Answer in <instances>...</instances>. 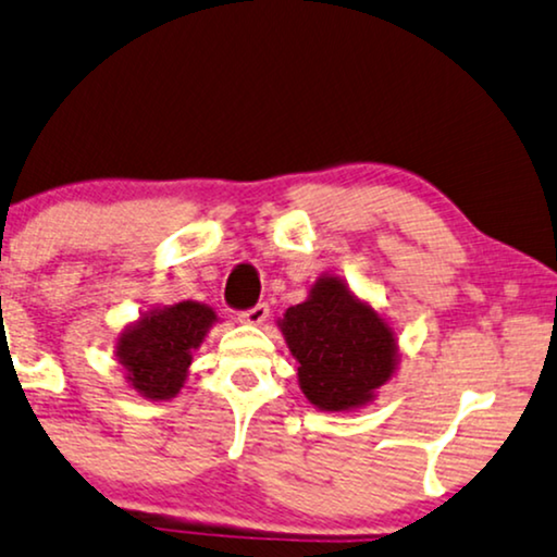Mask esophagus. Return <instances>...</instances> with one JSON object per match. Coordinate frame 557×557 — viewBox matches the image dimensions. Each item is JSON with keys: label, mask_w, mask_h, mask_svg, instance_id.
Segmentation results:
<instances>
[{"label": "esophagus", "mask_w": 557, "mask_h": 557, "mask_svg": "<svg viewBox=\"0 0 557 557\" xmlns=\"http://www.w3.org/2000/svg\"><path fill=\"white\" fill-rule=\"evenodd\" d=\"M267 315H270V306H267V302H257L255 308L242 310L239 321L242 323H249V325H259V323L267 321Z\"/></svg>", "instance_id": "obj_1"}]
</instances>
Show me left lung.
<instances>
[{
    "instance_id": "obj_1",
    "label": "left lung",
    "mask_w": 557,
    "mask_h": 557,
    "mask_svg": "<svg viewBox=\"0 0 557 557\" xmlns=\"http://www.w3.org/2000/svg\"><path fill=\"white\" fill-rule=\"evenodd\" d=\"M280 329L298 361L300 389L321 410L367 405L395 372V333L338 277L318 280L306 302L287 308Z\"/></svg>"
}]
</instances>
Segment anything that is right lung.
<instances>
[{"instance_id":"right-lung-1","label":"right lung","mask_w":557,"mask_h":557,"mask_svg":"<svg viewBox=\"0 0 557 557\" xmlns=\"http://www.w3.org/2000/svg\"><path fill=\"white\" fill-rule=\"evenodd\" d=\"M216 313L201 302L183 300L158 308L122 333L116 344L119 364L127 369L139 395L170 399L181 392L188 372L193 348L201 346Z\"/></svg>"}]
</instances>
